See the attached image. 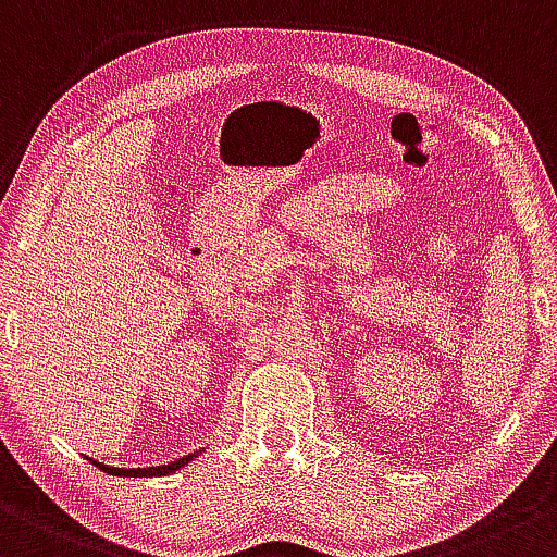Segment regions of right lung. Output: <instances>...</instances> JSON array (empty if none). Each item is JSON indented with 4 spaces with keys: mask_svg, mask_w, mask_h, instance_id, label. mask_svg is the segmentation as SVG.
<instances>
[{
    "mask_svg": "<svg viewBox=\"0 0 557 557\" xmlns=\"http://www.w3.org/2000/svg\"><path fill=\"white\" fill-rule=\"evenodd\" d=\"M199 453H202V449H199ZM199 453H197V455H199ZM197 455L191 453V455H186V458L173 460V463H168V466H154V468H112V466L97 463V460H94V458H89V460H91V466H97L99 471L110 473V476H168V473L178 471L181 466H186V463H189V460H195Z\"/></svg>",
    "mask_w": 557,
    "mask_h": 557,
    "instance_id": "1",
    "label": "right lung"
}]
</instances>
